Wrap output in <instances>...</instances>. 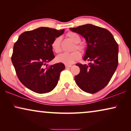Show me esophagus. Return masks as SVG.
<instances>
[{
    "label": "esophagus",
    "mask_w": 131,
    "mask_h": 131,
    "mask_svg": "<svg viewBox=\"0 0 131 131\" xmlns=\"http://www.w3.org/2000/svg\"><path fill=\"white\" fill-rule=\"evenodd\" d=\"M71 65H67V64H66V69H67V68H70L71 67Z\"/></svg>",
    "instance_id": "obj_1"
}]
</instances>
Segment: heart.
<instances>
[{
	"mask_svg": "<svg viewBox=\"0 0 131 131\" xmlns=\"http://www.w3.org/2000/svg\"><path fill=\"white\" fill-rule=\"evenodd\" d=\"M67 36L70 40L74 43V49H78L80 51H83L85 49V47L83 45L79 43L80 42V37L78 34L74 32H69L67 33ZM61 38L60 37H57L54 39L51 44L52 49L55 53H59L61 52ZM81 55L80 53L78 51H74L71 53H63L58 55L57 57V61L62 62L67 65L73 64L76 61L78 60L80 58Z\"/></svg>",
	"mask_w": 131,
	"mask_h": 131,
	"instance_id": "1",
	"label": "heart"
}]
</instances>
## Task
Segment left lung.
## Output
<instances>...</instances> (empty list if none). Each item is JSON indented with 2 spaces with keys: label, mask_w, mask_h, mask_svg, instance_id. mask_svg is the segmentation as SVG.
<instances>
[{
  "label": "left lung",
  "mask_w": 131,
  "mask_h": 131,
  "mask_svg": "<svg viewBox=\"0 0 131 131\" xmlns=\"http://www.w3.org/2000/svg\"><path fill=\"white\" fill-rule=\"evenodd\" d=\"M70 30L85 37L88 45L83 60L89 61L76 64L80 73L75 81L82 91L94 94L106 86L117 69L118 44L108 30L100 27L85 24Z\"/></svg>",
  "instance_id": "obj_1"
}]
</instances>
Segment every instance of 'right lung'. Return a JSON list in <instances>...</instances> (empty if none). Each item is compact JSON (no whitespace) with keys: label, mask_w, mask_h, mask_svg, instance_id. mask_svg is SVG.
<instances>
[{"label":"right lung","mask_w":131,"mask_h":131,"mask_svg":"<svg viewBox=\"0 0 131 131\" xmlns=\"http://www.w3.org/2000/svg\"><path fill=\"white\" fill-rule=\"evenodd\" d=\"M64 31L40 27L23 33L14 43L11 60L16 74L21 83L33 92H51L58 83L65 66L60 62L48 66L46 63L55 58L52 42Z\"/></svg>","instance_id":"right-lung-1"}]
</instances>
